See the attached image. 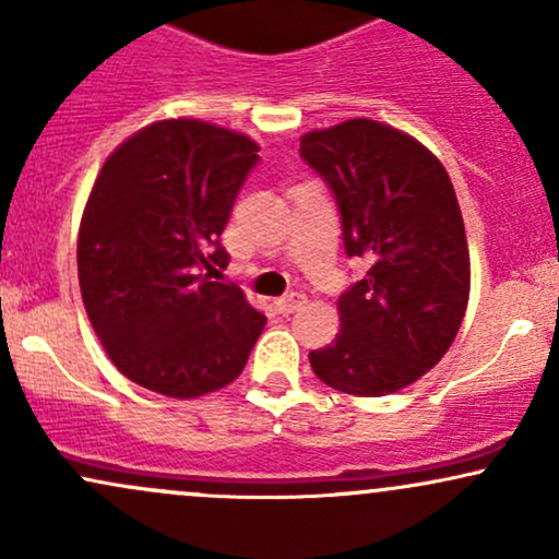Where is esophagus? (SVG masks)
Returning a JSON list of instances; mask_svg holds the SVG:
<instances>
[{
  "instance_id": "esophagus-1",
  "label": "esophagus",
  "mask_w": 559,
  "mask_h": 559,
  "mask_svg": "<svg viewBox=\"0 0 559 559\" xmlns=\"http://www.w3.org/2000/svg\"><path fill=\"white\" fill-rule=\"evenodd\" d=\"M307 301V297L305 294H299V292H292V294H284V297L281 299H275L273 305H275V310L278 312H284V316H288V312H297L301 305H305Z\"/></svg>"
}]
</instances>
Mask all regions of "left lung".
I'll return each mask as SVG.
<instances>
[{"mask_svg": "<svg viewBox=\"0 0 559 559\" xmlns=\"http://www.w3.org/2000/svg\"><path fill=\"white\" fill-rule=\"evenodd\" d=\"M299 155L336 199L346 254L370 262L310 365L344 394H394L447 355L465 318L471 254L452 181L420 141L368 118L305 133Z\"/></svg>", "mask_w": 559, "mask_h": 559, "instance_id": "left-lung-1", "label": "left lung"}]
</instances>
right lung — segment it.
<instances>
[{"label": "right lung", "mask_w": 559, "mask_h": 559, "mask_svg": "<svg viewBox=\"0 0 559 559\" xmlns=\"http://www.w3.org/2000/svg\"><path fill=\"white\" fill-rule=\"evenodd\" d=\"M260 146L202 120H159L102 165L81 217L79 284L115 368L173 396L239 378L265 316L236 284L221 234Z\"/></svg>", "instance_id": "obj_1"}]
</instances>
